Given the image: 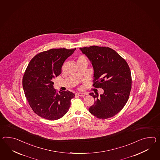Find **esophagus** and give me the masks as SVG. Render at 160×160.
Masks as SVG:
<instances>
[{
    "label": "esophagus",
    "mask_w": 160,
    "mask_h": 160,
    "mask_svg": "<svg viewBox=\"0 0 160 160\" xmlns=\"http://www.w3.org/2000/svg\"><path fill=\"white\" fill-rule=\"evenodd\" d=\"M76 95H78V97H84L85 95H87V94L84 93V92H77Z\"/></svg>",
    "instance_id": "obj_1"
}]
</instances>
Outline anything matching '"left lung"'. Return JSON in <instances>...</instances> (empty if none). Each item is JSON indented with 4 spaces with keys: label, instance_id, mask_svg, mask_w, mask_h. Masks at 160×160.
Here are the masks:
<instances>
[{
    "label": "left lung",
    "instance_id": "1",
    "mask_svg": "<svg viewBox=\"0 0 160 160\" xmlns=\"http://www.w3.org/2000/svg\"><path fill=\"white\" fill-rule=\"evenodd\" d=\"M91 62L94 84L104 92L90 95L95 99L89 112L100 119L113 117L120 112L128 100L132 78L128 65L116 51L106 47L92 46L80 48Z\"/></svg>",
    "mask_w": 160,
    "mask_h": 160
}]
</instances>
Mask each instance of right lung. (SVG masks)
Returning a JSON list of instances; mask_svg holds the SVG:
<instances>
[{
  "instance_id": "1",
  "label": "right lung",
  "mask_w": 160,
  "mask_h": 160,
  "mask_svg": "<svg viewBox=\"0 0 160 160\" xmlns=\"http://www.w3.org/2000/svg\"><path fill=\"white\" fill-rule=\"evenodd\" d=\"M76 48H52L40 52L29 63L22 78L25 95L33 111L50 120L62 117L69 109L74 94L54 88L52 78L61 73L62 66Z\"/></svg>"
}]
</instances>
